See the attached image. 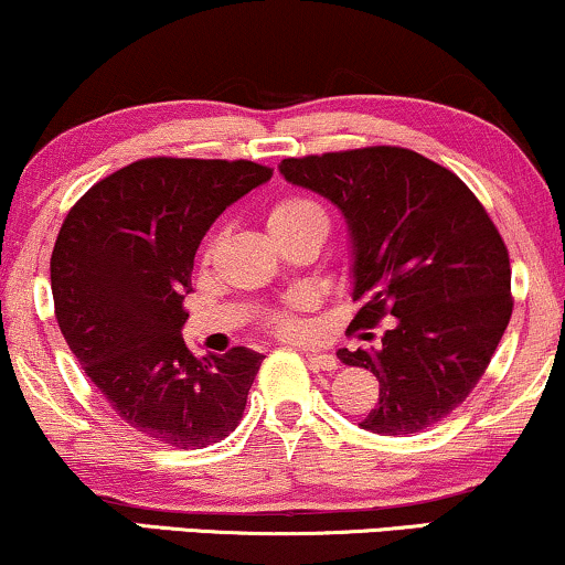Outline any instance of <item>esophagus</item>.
Here are the masks:
<instances>
[{
  "label": "esophagus",
  "instance_id": "esophagus-1",
  "mask_svg": "<svg viewBox=\"0 0 565 565\" xmlns=\"http://www.w3.org/2000/svg\"><path fill=\"white\" fill-rule=\"evenodd\" d=\"M305 356H307V362H310L312 370H328V373H333V370L339 367V360L328 352H305Z\"/></svg>",
  "mask_w": 565,
  "mask_h": 565
}]
</instances>
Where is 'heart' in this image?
Here are the masks:
<instances>
[{"label":"heart","mask_w":565,"mask_h":565,"mask_svg":"<svg viewBox=\"0 0 565 565\" xmlns=\"http://www.w3.org/2000/svg\"><path fill=\"white\" fill-rule=\"evenodd\" d=\"M268 230L274 237H287V234L299 232H320L326 237L328 230H331V213L318 198L305 195V192H289V195L276 198L274 205L268 209ZM216 242L218 234L211 237L205 253H211ZM312 307H316V297L310 291H295L281 307L268 312L266 326L274 333L284 335V339H302V335L310 333L305 312H310Z\"/></svg>","instance_id":"heart-1"}]
</instances>
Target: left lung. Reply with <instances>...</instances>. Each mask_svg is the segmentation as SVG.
<instances>
[{"mask_svg": "<svg viewBox=\"0 0 565 565\" xmlns=\"http://www.w3.org/2000/svg\"><path fill=\"white\" fill-rule=\"evenodd\" d=\"M281 174L344 213L352 234V328L391 318L370 349H339L381 383L362 427L412 435L472 394L511 320V263L484 205L451 169L398 146L284 159ZM370 341L373 333H362Z\"/></svg>", "mask_w": 565, "mask_h": 565, "instance_id": "1", "label": "left lung"}]
</instances>
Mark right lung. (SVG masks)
Returning a JSON list of instances; mask_svg holds the SVG:
<instances>
[{"mask_svg": "<svg viewBox=\"0 0 565 565\" xmlns=\"http://www.w3.org/2000/svg\"><path fill=\"white\" fill-rule=\"evenodd\" d=\"M270 174L245 159H140L93 184L54 242L64 341L111 409L156 443L205 448L245 414L263 354L195 356L182 302L200 239Z\"/></svg>", "mask_w": 565, "mask_h": 565, "instance_id": "right-lung-1", "label": "right lung"}]
</instances>
